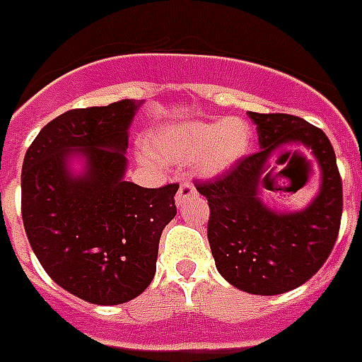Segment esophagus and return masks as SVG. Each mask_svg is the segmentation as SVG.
Returning a JSON list of instances; mask_svg holds the SVG:
<instances>
[{
	"label": "esophagus",
	"instance_id": "obj_1",
	"mask_svg": "<svg viewBox=\"0 0 362 362\" xmlns=\"http://www.w3.org/2000/svg\"><path fill=\"white\" fill-rule=\"evenodd\" d=\"M194 194H197V189L192 187V183H187V181H185V183L179 185V191H177V194H175V204H177V206H181V204H183L187 198L194 197Z\"/></svg>",
	"mask_w": 362,
	"mask_h": 362
}]
</instances>
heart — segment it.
I'll return each instance as SVG.
<instances>
[{"label": "heart", "mask_w": 362, "mask_h": 362, "mask_svg": "<svg viewBox=\"0 0 362 362\" xmlns=\"http://www.w3.org/2000/svg\"><path fill=\"white\" fill-rule=\"evenodd\" d=\"M252 141V126L243 118L191 119L156 133L151 151L165 162L194 164L204 177H217L246 158Z\"/></svg>", "instance_id": "b5f03b06"}]
</instances>
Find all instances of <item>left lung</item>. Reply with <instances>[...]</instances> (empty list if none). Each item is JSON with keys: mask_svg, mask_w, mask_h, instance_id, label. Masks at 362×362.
<instances>
[{"mask_svg": "<svg viewBox=\"0 0 362 362\" xmlns=\"http://www.w3.org/2000/svg\"><path fill=\"white\" fill-rule=\"evenodd\" d=\"M259 151L216 181L198 183L210 204L208 240L216 267L233 286L257 296H276L301 286L330 255L341 221V177L322 129L290 114L250 112ZM303 146L321 170V187L303 211L279 212L261 200L278 174L268 160L281 146ZM280 173V172H279Z\"/></svg>", "mask_w": 362, "mask_h": 362, "instance_id": "obj_1", "label": "left lung"}]
</instances>
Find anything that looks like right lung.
<instances>
[{
  "label": "right lung",
  "mask_w": 362,
  "mask_h": 362,
  "mask_svg": "<svg viewBox=\"0 0 362 362\" xmlns=\"http://www.w3.org/2000/svg\"><path fill=\"white\" fill-rule=\"evenodd\" d=\"M141 105L68 110L37 133L23 162L30 246L59 286L95 305L145 292L162 230L177 214L179 185L145 189L124 179L127 129ZM74 161L81 172L71 170Z\"/></svg>",
  "instance_id": "right-lung-1"
}]
</instances>
